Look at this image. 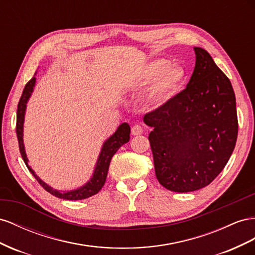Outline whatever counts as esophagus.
Here are the masks:
<instances>
[{
    "instance_id": "esophagus-1",
    "label": "esophagus",
    "mask_w": 255,
    "mask_h": 255,
    "mask_svg": "<svg viewBox=\"0 0 255 255\" xmlns=\"http://www.w3.org/2000/svg\"><path fill=\"white\" fill-rule=\"evenodd\" d=\"M131 133L132 135H139V134H142L143 133V128L139 125H134L131 129Z\"/></svg>"
}]
</instances>
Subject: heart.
Segmentation results:
<instances>
[{"instance_id":"obj_1","label":"heart","mask_w":255,"mask_h":255,"mask_svg":"<svg viewBox=\"0 0 255 255\" xmlns=\"http://www.w3.org/2000/svg\"><path fill=\"white\" fill-rule=\"evenodd\" d=\"M143 79L146 82L152 81L146 94L147 104L160 107L175 95L184 81L185 72L168 60L157 59L146 65Z\"/></svg>"}]
</instances>
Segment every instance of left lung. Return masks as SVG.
Segmentation results:
<instances>
[{
	"instance_id": "8db88e82",
	"label": "left lung",
	"mask_w": 255,
	"mask_h": 255,
	"mask_svg": "<svg viewBox=\"0 0 255 255\" xmlns=\"http://www.w3.org/2000/svg\"><path fill=\"white\" fill-rule=\"evenodd\" d=\"M186 89L144 115L157 179L168 190L191 192L224 169L238 132L235 93L206 50L194 47Z\"/></svg>"
}]
</instances>
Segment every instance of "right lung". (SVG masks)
Returning a JSON list of instances; mask_svg holds the SVG:
<instances>
[{
  "mask_svg": "<svg viewBox=\"0 0 255 255\" xmlns=\"http://www.w3.org/2000/svg\"><path fill=\"white\" fill-rule=\"evenodd\" d=\"M36 83V78L33 77L30 81H28L24 87L22 95L19 100L18 109H17V136H18V142H19V149L21 152V156L24 163L26 164L27 169L33 174V176L37 179L38 183L42 186V188L47 190L49 193L56 196V198L64 199V200H69V201H77V200H84L90 198L92 195H95L100 191V189L104 187L107 175H108V170L109 165H110L111 159L114 156L116 151L120 149L121 146L124 144L129 142L130 139V126L127 123H123L122 125L119 126L116 129V131L104 142L103 147L99 152V156L97 159V162L95 165V169H94L93 175L89 179L87 183H85L83 186L79 187L74 190L69 191H60L53 189L45 181L41 180L34 170L28 165V159L26 157V152L24 148V143H23V125H24V116L26 111V104L28 99L32 96V93L34 91Z\"/></svg>",
  "mask_w": 255,
  "mask_h": 255,
  "instance_id": "obj_1",
  "label": "right lung"
}]
</instances>
